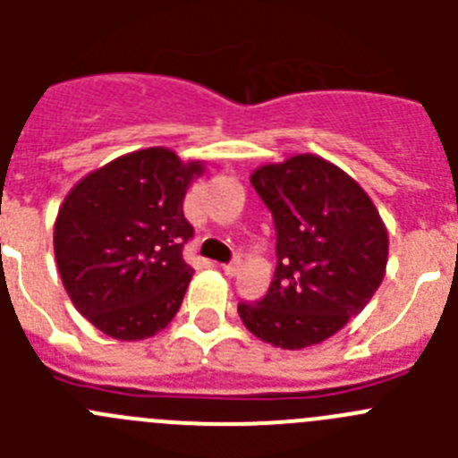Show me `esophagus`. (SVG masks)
<instances>
[{"mask_svg": "<svg viewBox=\"0 0 458 458\" xmlns=\"http://www.w3.org/2000/svg\"><path fill=\"white\" fill-rule=\"evenodd\" d=\"M238 266H241V261H238V259H233V261H229V264H222V273L229 275V277H233V275L238 273Z\"/></svg>", "mask_w": 458, "mask_h": 458, "instance_id": "1", "label": "esophagus"}]
</instances>
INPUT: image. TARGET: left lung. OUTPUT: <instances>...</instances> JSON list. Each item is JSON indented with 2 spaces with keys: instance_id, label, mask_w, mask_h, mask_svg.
<instances>
[{
  "instance_id": "8db88e82",
  "label": "left lung",
  "mask_w": 458,
  "mask_h": 458,
  "mask_svg": "<svg viewBox=\"0 0 458 458\" xmlns=\"http://www.w3.org/2000/svg\"><path fill=\"white\" fill-rule=\"evenodd\" d=\"M275 222L273 282L238 314L259 339L298 351L342 330L383 282L387 232L349 174L310 153L252 174Z\"/></svg>"
}]
</instances>
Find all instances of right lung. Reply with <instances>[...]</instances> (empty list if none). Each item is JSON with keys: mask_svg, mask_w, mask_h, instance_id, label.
Wrapping results in <instances>:
<instances>
[{"mask_svg": "<svg viewBox=\"0 0 458 458\" xmlns=\"http://www.w3.org/2000/svg\"><path fill=\"white\" fill-rule=\"evenodd\" d=\"M199 163L167 148L121 156L89 174L55 222V257L72 305L123 342L163 330L192 277L183 248L194 229L183 199Z\"/></svg>", "mask_w": 458, "mask_h": 458, "instance_id": "obj_1", "label": "right lung"}]
</instances>
